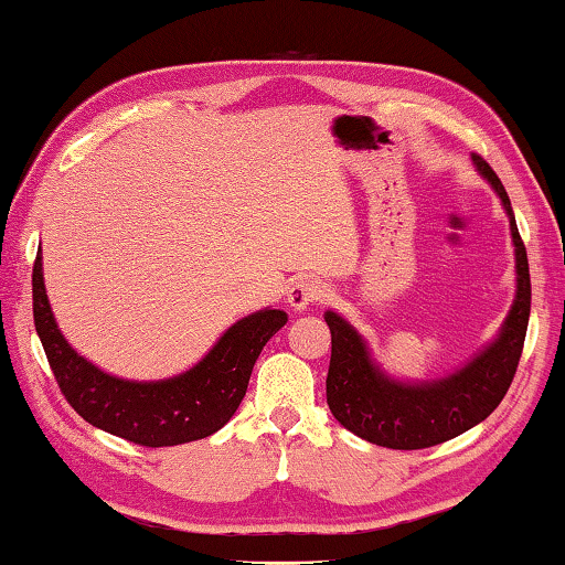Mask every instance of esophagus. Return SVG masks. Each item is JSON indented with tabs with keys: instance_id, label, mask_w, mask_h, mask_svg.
<instances>
[{
	"instance_id": "34e87169",
	"label": "esophagus",
	"mask_w": 565,
	"mask_h": 565,
	"mask_svg": "<svg viewBox=\"0 0 565 565\" xmlns=\"http://www.w3.org/2000/svg\"><path fill=\"white\" fill-rule=\"evenodd\" d=\"M326 291H328L326 284L316 281V279H301L289 289V306L294 311H303V309H309V306L323 301Z\"/></svg>"
}]
</instances>
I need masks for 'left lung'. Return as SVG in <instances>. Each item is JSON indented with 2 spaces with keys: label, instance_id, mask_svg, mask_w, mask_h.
Returning a JSON list of instances; mask_svg holds the SVG:
<instances>
[{
  "label": "left lung",
  "instance_id": "1",
  "mask_svg": "<svg viewBox=\"0 0 565 565\" xmlns=\"http://www.w3.org/2000/svg\"><path fill=\"white\" fill-rule=\"evenodd\" d=\"M475 166L499 192L509 212L519 271L516 301L511 306L504 331L484 353L445 381L399 385L387 381L371 363L361 335L341 316L333 311L326 313V323L331 328L326 403L338 423L373 445L390 449H425L443 445L494 413L516 375L531 313L526 247L516 230L504 184L481 156H475Z\"/></svg>",
  "mask_w": 565,
  "mask_h": 565
}]
</instances>
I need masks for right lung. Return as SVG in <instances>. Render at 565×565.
I'll list each match as a JSON object with an SVG mask.
<instances>
[{
	"label": "right lung",
	"instance_id": "add662e5",
	"mask_svg": "<svg viewBox=\"0 0 565 565\" xmlns=\"http://www.w3.org/2000/svg\"><path fill=\"white\" fill-rule=\"evenodd\" d=\"M34 326L66 403L98 429L140 447H175L210 437L230 423L247 393L252 367L286 313L266 309L242 318L192 371L162 383H130L100 373L58 333L49 309L41 252L32 271Z\"/></svg>",
	"mask_w": 565,
	"mask_h": 565
}]
</instances>
